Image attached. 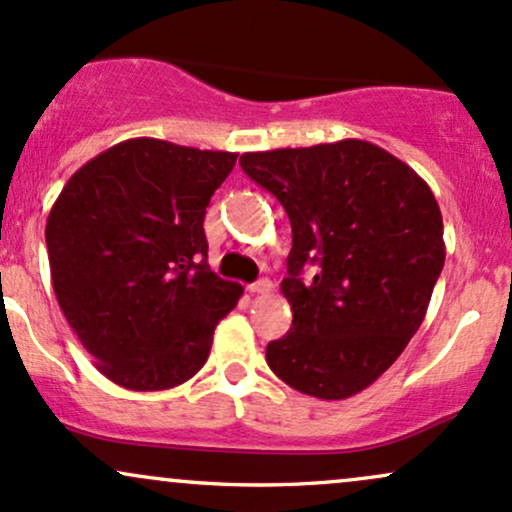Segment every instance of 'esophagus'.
I'll return each instance as SVG.
<instances>
[{
	"label": "esophagus",
	"mask_w": 512,
	"mask_h": 512,
	"mask_svg": "<svg viewBox=\"0 0 512 512\" xmlns=\"http://www.w3.org/2000/svg\"><path fill=\"white\" fill-rule=\"evenodd\" d=\"M271 287H273L271 280L261 278V280H256V283L249 285V292H254V295H266V292H271Z\"/></svg>",
	"instance_id": "obj_1"
}]
</instances>
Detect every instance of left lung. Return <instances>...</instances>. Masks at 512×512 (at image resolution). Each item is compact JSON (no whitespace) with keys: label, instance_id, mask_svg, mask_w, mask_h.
Listing matches in <instances>:
<instances>
[{"label":"left lung","instance_id":"1","mask_svg":"<svg viewBox=\"0 0 512 512\" xmlns=\"http://www.w3.org/2000/svg\"><path fill=\"white\" fill-rule=\"evenodd\" d=\"M239 164L292 227L280 283L292 329L268 343V367L317 399L363 392L428 312L445 266L438 200L409 164L365 140L246 152ZM304 265L315 266L307 281Z\"/></svg>","mask_w":512,"mask_h":512}]
</instances>
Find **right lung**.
Listing matches in <instances>:
<instances>
[{
	"label": "right lung",
	"mask_w": 512,
	"mask_h": 512,
	"mask_svg": "<svg viewBox=\"0 0 512 512\" xmlns=\"http://www.w3.org/2000/svg\"><path fill=\"white\" fill-rule=\"evenodd\" d=\"M237 154L135 137L86 162L45 225L67 324L101 375L159 392L205 365L244 287L208 266L205 208Z\"/></svg>",
	"instance_id": "obj_1"
}]
</instances>
